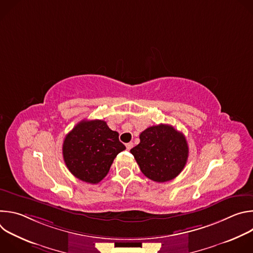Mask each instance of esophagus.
Returning a JSON list of instances; mask_svg holds the SVG:
<instances>
[{
	"label": "esophagus",
	"mask_w": 253,
	"mask_h": 253,
	"mask_svg": "<svg viewBox=\"0 0 253 253\" xmlns=\"http://www.w3.org/2000/svg\"><path fill=\"white\" fill-rule=\"evenodd\" d=\"M132 147H133V143H132V142H129V143H127V144H126V148H127V150H130Z\"/></svg>",
	"instance_id": "34e87169"
}]
</instances>
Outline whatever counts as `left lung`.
I'll return each mask as SVG.
<instances>
[{
  "label": "left lung",
  "mask_w": 253,
  "mask_h": 253,
  "mask_svg": "<svg viewBox=\"0 0 253 253\" xmlns=\"http://www.w3.org/2000/svg\"><path fill=\"white\" fill-rule=\"evenodd\" d=\"M140 143L130 152L142 173L155 182H167L181 172L188 158L183 133L171 125L151 126L140 134Z\"/></svg>",
  "instance_id": "obj_1"
}]
</instances>
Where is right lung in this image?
Here are the masks:
<instances>
[{
    "label": "right lung",
    "instance_id": "right-lung-1",
    "mask_svg": "<svg viewBox=\"0 0 253 253\" xmlns=\"http://www.w3.org/2000/svg\"><path fill=\"white\" fill-rule=\"evenodd\" d=\"M126 147L119 134L103 120H82L65 137L63 157L69 171L96 184L108 174L115 157Z\"/></svg>",
    "mask_w": 253,
    "mask_h": 253
}]
</instances>
